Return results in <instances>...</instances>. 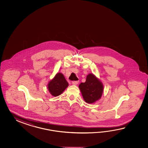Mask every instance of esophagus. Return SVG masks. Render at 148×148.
<instances>
[{
  "mask_svg": "<svg viewBox=\"0 0 148 148\" xmlns=\"http://www.w3.org/2000/svg\"><path fill=\"white\" fill-rule=\"evenodd\" d=\"M78 81H73V82H72V84H73V85H78Z\"/></svg>",
  "mask_w": 148,
  "mask_h": 148,
  "instance_id": "34e87169",
  "label": "esophagus"
}]
</instances>
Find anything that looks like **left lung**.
<instances>
[{
    "label": "left lung",
    "instance_id": "obj_1",
    "mask_svg": "<svg viewBox=\"0 0 148 148\" xmlns=\"http://www.w3.org/2000/svg\"><path fill=\"white\" fill-rule=\"evenodd\" d=\"M83 98L87 103L92 104L99 100L103 92V85L95 75L89 73L85 82L79 86Z\"/></svg>",
    "mask_w": 148,
    "mask_h": 148
}]
</instances>
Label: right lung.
<instances>
[{"mask_svg":"<svg viewBox=\"0 0 148 148\" xmlns=\"http://www.w3.org/2000/svg\"><path fill=\"white\" fill-rule=\"evenodd\" d=\"M68 85L63 74L58 73L53 79L49 82L47 87L51 94L53 96H58L63 92Z\"/></svg>","mask_w":148,"mask_h":148,"instance_id":"right-lung-1","label":"right lung"}]
</instances>
